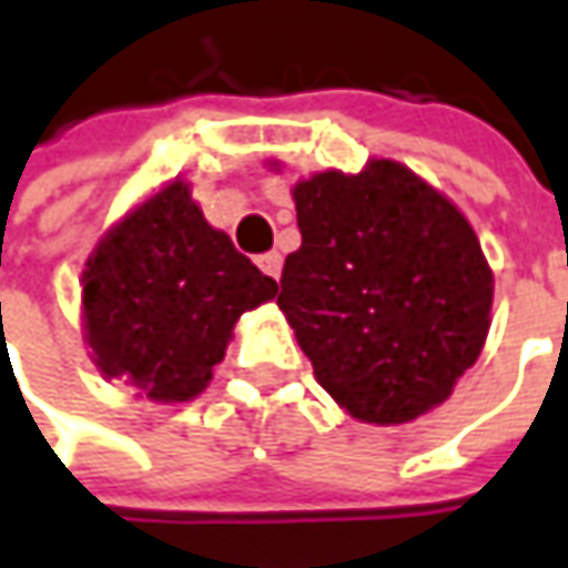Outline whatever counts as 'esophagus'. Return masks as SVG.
<instances>
[{
  "instance_id": "esophagus-1",
  "label": "esophagus",
  "mask_w": 568,
  "mask_h": 568,
  "mask_svg": "<svg viewBox=\"0 0 568 568\" xmlns=\"http://www.w3.org/2000/svg\"><path fill=\"white\" fill-rule=\"evenodd\" d=\"M257 266L264 270L266 276L280 280V273H283V254H280V251H266V254L257 257Z\"/></svg>"
}]
</instances>
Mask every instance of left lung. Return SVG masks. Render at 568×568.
I'll use <instances>...</instances> for the list:
<instances>
[{"label": "left lung", "mask_w": 568, "mask_h": 568, "mask_svg": "<svg viewBox=\"0 0 568 568\" xmlns=\"http://www.w3.org/2000/svg\"><path fill=\"white\" fill-rule=\"evenodd\" d=\"M302 247L280 298L314 377L352 418L405 424L478 362L494 273L471 223L415 172L371 160L292 187Z\"/></svg>", "instance_id": "8db88e82"}]
</instances>
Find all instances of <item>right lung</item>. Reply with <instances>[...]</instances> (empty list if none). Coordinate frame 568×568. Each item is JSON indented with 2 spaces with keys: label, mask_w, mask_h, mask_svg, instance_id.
Wrapping results in <instances>:
<instances>
[{
  "label": "right lung",
  "mask_w": 568,
  "mask_h": 568,
  "mask_svg": "<svg viewBox=\"0 0 568 568\" xmlns=\"http://www.w3.org/2000/svg\"><path fill=\"white\" fill-rule=\"evenodd\" d=\"M81 283L93 364L153 402L194 399L235 321L276 295V280L206 223L185 182L160 187L112 225Z\"/></svg>",
  "instance_id": "obj_1"
}]
</instances>
